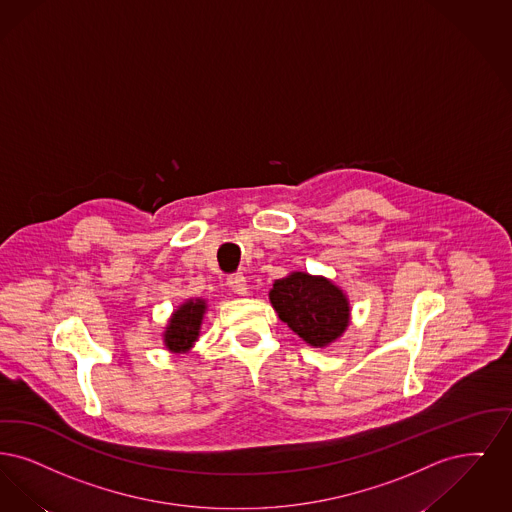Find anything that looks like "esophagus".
I'll return each instance as SVG.
<instances>
[{
    "label": "esophagus",
    "instance_id": "34e87169",
    "mask_svg": "<svg viewBox=\"0 0 512 512\" xmlns=\"http://www.w3.org/2000/svg\"><path fill=\"white\" fill-rule=\"evenodd\" d=\"M227 285H229V289L233 290L235 294H246V277L243 273H233V275H229L227 277Z\"/></svg>",
    "mask_w": 512,
    "mask_h": 512
}]
</instances>
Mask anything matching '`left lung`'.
<instances>
[{"label":"left lung","instance_id":"1","mask_svg":"<svg viewBox=\"0 0 512 512\" xmlns=\"http://www.w3.org/2000/svg\"><path fill=\"white\" fill-rule=\"evenodd\" d=\"M269 300L283 323L302 340L319 348L336 340L350 321L346 296L325 277L292 273L277 279Z\"/></svg>","mask_w":512,"mask_h":512}]
</instances>
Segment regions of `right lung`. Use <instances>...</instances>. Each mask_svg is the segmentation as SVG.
<instances>
[{
    "label": "right lung",
    "instance_id": "add662e5",
    "mask_svg": "<svg viewBox=\"0 0 512 512\" xmlns=\"http://www.w3.org/2000/svg\"><path fill=\"white\" fill-rule=\"evenodd\" d=\"M204 310H206L204 300H195V302L189 300L172 315L164 333V342L170 352L181 354L193 346V342L199 336Z\"/></svg>",
    "mask_w": 512,
    "mask_h": 512
}]
</instances>
